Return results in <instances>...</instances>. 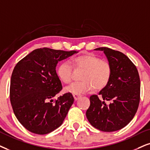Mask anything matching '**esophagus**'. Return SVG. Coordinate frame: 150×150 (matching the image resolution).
<instances>
[{
    "label": "esophagus",
    "instance_id": "esophagus-1",
    "mask_svg": "<svg viewBox=\"0 0 150 150\" xmlns=\"http://www.w3.org/2000/svg\"><path fill=\"white\" fill-rule=\"evenodd\" d=\"M73 98H74V99H75V101H76V100H78L79 98H81V96H80V95L73 94Z\"/></svg>",
    "mask_w": 150,
    "mask_h": 150
}]
</instances>
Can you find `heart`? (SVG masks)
Listing matches in <instances>:
<instances>
[{
	"mask_svg": "<svg viewBox=\"0 0 150 150\" xmlns=\"http://www.w3.org/2000/svg\"><path fill=\"white\" fill-rule=\"evenodd\" d=\"M72 63L77 69L85 70L81 79L83 81L74 82L65 88L67 93L80 95L90 91L94 88L101 90L109 84L112 74L110 64L101 60L93 54H86L76 57ZM57 75L60 80L68 84L72 80L73 67L69 62H62L57 68Z\"/></svg>",
	"mask_w": 150,
	"mask_h": 150,
	"instance_id": "obj_1",
	"label": "heart"
}]
</instances>
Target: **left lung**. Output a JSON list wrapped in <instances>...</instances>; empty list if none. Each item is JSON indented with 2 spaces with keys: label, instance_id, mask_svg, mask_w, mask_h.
Returning a JSON list of instances; mask_svg holds the SVG:
<instances>
[{
  "label": "left lung",
  "instance_id": "obj_1",
  "mask_svg": "<svg viewBox=\"0 0 150 150\" xmlns=\"http://www.w3.org/2000/svg\"><path fill=\"white\" fill-rule=\"evenodd\" d=\"M95 50L104 51L112 74L109 84L99 93L103 101L97 95L90 97L86 117L98 129L115 132L128 125L137 111L141 93L139 75L136 66L122 52L106 47ZM105 100L111 103L107 105Z\"/></svg>",
  "mask_w": 150,
  "mask_h": 150
}]
</instances>
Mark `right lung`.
I'll use <instances>...</instances> for the list:
<instances>
[{
	"label": "right lung",
	"instance_id": "right-lung-1",
	"mask_svg": "<svg viewBox=\"0 0 150 150\" xmlns=\"http://www.w3.org/2000/svg\"><path fill=\"white\" fill-rule=\"evenodd\" d=\"M77 52L36 49L15 66L11 77L10 102L16 118L26 129L43 135L62 125L74 98L66 93L52 103V98L62 89L56 66Z\"/></svg>",
	"mask_w": 150,
	"mask_h": 150
}]
</instances>
